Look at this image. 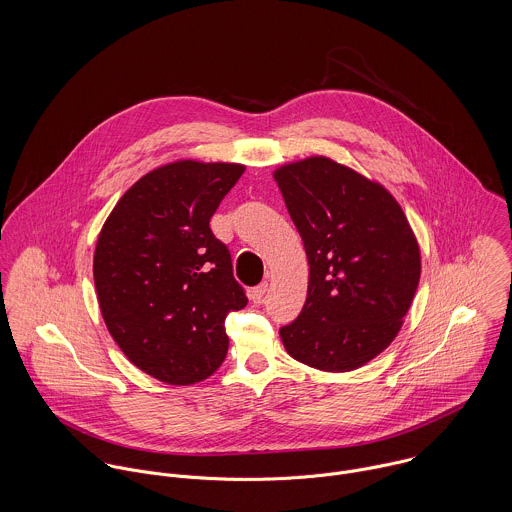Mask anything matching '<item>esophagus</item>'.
<instances>
[{"label": "esophagus", "instance_id": "obj_1", "mask_svg": "<svg viewBox=\"0 0 512 512\" xmlns=\"http://www.w3.org/2000/svg\"><path fill=\"white\" fill-rule=\"evenodd\" d=\"M266 292H268V282H262L260 286H256V288L250 292V297H252L254 303H260V301L264 299Z\"/></svg>", "mask_w": 512, "mask_h": 512}]
</instances>
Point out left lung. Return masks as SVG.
<instances>
[{"label":"left lung","instance_id":"left-lung-1","mask_svg":"<svg viewBox=\"0 0 512 512\" xmlns=\"http://www.w3.org/2000/svg\"><path fill=\"white\" fill-rule=\"evenodd\" d=\"M309 264L299 317L280 329L288 355L325 372L378 357L402 329L420 282L416 234L390 191L325 155L274 171Z\"/></svg>","mask_w":512,"mask_h":512}]
</instances>
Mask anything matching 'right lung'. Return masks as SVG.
Masks as SVG:
<instances>
[{
  "instance_id": "obj_1",
  "label": "right lung",
  "mask_w": 512,
  "mask_h": 512,
  "mask_svg": "<svg viewBox=\"0 0 512 512\" xmlns=\"http://www.w3.org/2000/svg\"><path fill=\"white\" fill-rule=\"evenodd\" d=\"M242 163L177 159L151 169L116 203L94 250L104 323L122 353L175 384L209 378L224 361V319L248 299L211 217Z\"/></svg>"
}]
</instances>
